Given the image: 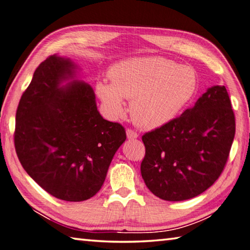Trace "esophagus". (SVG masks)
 Here are the masks:
<instances>
[{
    "mask_svg": "<svg viewBox=\"0 0 250 250\" xmlns=\"http://www.w3.org/2000/svg\"><path fill=\"white\" fill-rule=\"evenodd\" d=\"M126 137H128V139L133 140V139H137L139 137V134L132 129H126Z\"/></svg>",
    "mask_w": 250,
    "mask_h": 250,
    "instance_id": "obj_1",
    "label": "esophagus"
}]
</instances>
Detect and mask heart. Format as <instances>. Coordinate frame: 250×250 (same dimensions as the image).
I'll return each mask as SVG.
<instances>
[{"instance_id":"1","label":"heart","mask_w":250,"mask_h":250,"mask_svg":"<svg viewBox=\"0 0 250 250\" xmlns=\"http://www.w3.org/2000/svg\"><path fill=\"white\" fill-rule=\"evenodd\" d=\"M109 76L111 83L99 81L96 85L109 116L124 115V98L128 99L133 121L148 130L174 120L193 98L198 86L192 67L163 57L125 60L113 66Z\"/></svg>"}]
</instances>
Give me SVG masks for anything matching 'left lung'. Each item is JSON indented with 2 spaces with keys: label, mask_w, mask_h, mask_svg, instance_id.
Masks as SVG:
<instances>
[{
  "label": "left lung",
  "mask_w": 250,
  "mask_h": 250,
  "mask_svg": "<svg viewBox=\"0 0 250 250\" xmlns=\"http://www.w3.org/2000/svg\"><path fill=\"white\" fill-rule=\"evenodd\" d=\"M235 116L225 86H213L194 106L142 137L141 175L166 201L197 197L215 183L228 162Z\"/></svg>",
  "instance_id": "1"
}]
</instances>
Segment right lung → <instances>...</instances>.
I'll use <instances>...</instances> for the list:
<instances>
[{
	"instance_id": "1",
	"label": "right lung",
	"mask_w": 250,
	"mask_h": 250,
	"mask_svg": "<svg viewBox=\"0 0 250 250\" xmlns=\"http://www.w3.org/2000/svg\"><path fill=\"white\" fill-rule=\"evenodd\" d=\"M75 65L56 54L36 69L16 110L15 151L22 168L43 190L64 201L95 196L126 139L118 122L97 110L93 88L74 78Z\"/></svg>"
}]
</instances>
